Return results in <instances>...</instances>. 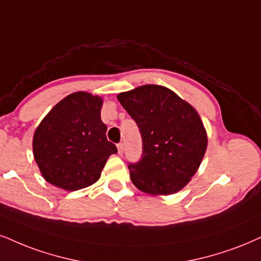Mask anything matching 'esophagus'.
<instances>
[{
  "instance_id": "1",
  "label": "esophagus",
  "mask_w": 261,
  "mask_h": 261,
  "mask_svg": "<svg viewBox=\"0 0 261 261\" xmlns=\"http://www.w3.org/2000/svg\"><path fill=\"white\" fill-rule=\"evenodd\" d=\"M117 150H118V153L122 155V153H123V144H122V143L117 144Z\"/></svg>"
}]
</instances>
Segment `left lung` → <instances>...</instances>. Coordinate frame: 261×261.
<instances>
[{"label":"left lung","instance_id":"left-lung-1","mask_svg":"<svg viewBox=\"0 0 261 261\" xmlns=\"http://www.w3.org/2000/svg\"><path fill=\"white\" fill-rule=\"evenodd\" d=\"M117 99L136 121L143 139L140 161L128 166L132 182L153 196L184 189L207 150V132L198 112L159 85L137 87L120 93Z\"/></svg>","mask_w":261,"mask_h":261}]
</instances>
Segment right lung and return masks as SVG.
<instances>
[{"instance_id": "1", "label": "right lung", "mask_w": 261, "mask_h": 261, "mask_svg": "<svg viewBox=\"0 0 261 261\" xmlns=\"http://www.w3.org/2000/svg\"><path fill=\"white\" fill-rule=\"evenodd\" d=\"M102 98L75 92L62 99L37 125L32 151L46 181L76 191L99 180L106 161L117 152L106 139Z\"/></svg>"}]
</instances>
